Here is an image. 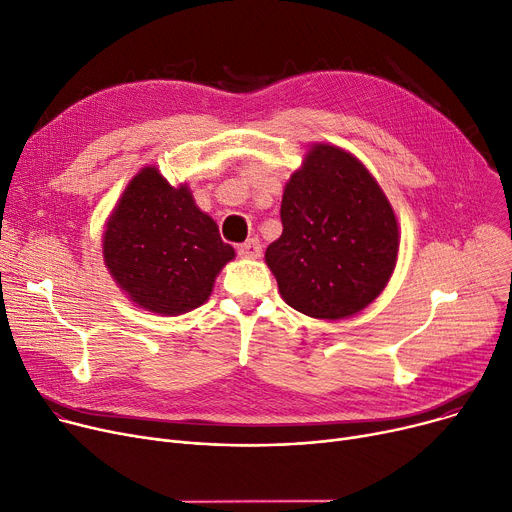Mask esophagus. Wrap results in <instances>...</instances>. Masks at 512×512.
Segmentation results:
<instances>
[{"instance_id": "34e87169", "label": "esophagus", "mask_w": 512, "mask_h": 512, "mask_svg": "<svg viewBox=\"0 0 512 512\" xmlns=\"http://www.w3.org/2000/svg\"><path fill=\"white\" fill-rule=\"evenodd\" d=\"M237 252H239V256H244V258H260V254H262L260 239L258 237H250L248 242H244L242 246L237 248Z\"/></svg>"}]
</instances>
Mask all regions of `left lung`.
<instances>
[{
    "mask_svg": "<svg viewBox=\"0 0 512 512\" xmlns=\"http://www.w3.org/2000/svg\"><path fill=\"white\" fill-rule=\"evenodd\" d=\"M283 233L264 260L293 310L320 320L362 312L386 287L399 252L395 210L347 150L314 144L285 186Z\"/></svg>",
    "mask_w": 512,
    "mask_h": 512,
    "instance_id": "1",
    "label": "left lung"
}]
</instances>
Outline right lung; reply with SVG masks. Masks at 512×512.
Wrapping results in <instances>:
<instances>
[{"label":"right lung","instance_id":"obj_1","mask_svg":"<svg viewBox=\"0 0 512 512\" xmlns=\"http://www.w3.org/2000/svg\"><path fill=\"white\" fill-rule=\"evenodd\" d=\"M233 256L190 188H173L157 167L132 177L103 233L113 281L134 304L163 316L202 306Z\"/></svg>","mask_w":512,"mask_h":512}]
</instances>
